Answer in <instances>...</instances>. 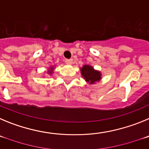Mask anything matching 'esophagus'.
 <instances>
[{"label": "esophagus", "instance_id": "esophagus-1", "mask_svg": "<svg viewBox=\"0 0 149 149\" xmlns=\"http://www.w3.org/2000/svg\"><path fill=\"white\" fill-rule=\"evenodd\" d=\"M65 62L67 65H72V63H73V60L72 59H67V60H65Z\"/></svg>", "mask_w": 149, "mask_h": 149}]
</instances>
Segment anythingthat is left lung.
Returning <instances> with one entry per match:
<instances>
[{"label":"left lung","instance_id":"8db88e82","mask_svg":"<svg viewBox=\"0 0 149 149\" xmlns=\"http://www.w3.org/2000/svg\"><path fill=\"white\" fill-rule=\"evenodd\" d=\"M82 77L85 79L86 82L90 84H95L101 78V74L99 71L95 70L93 66L89 65H84L81 68Z\"/></svg>","mask_w":149,"mask_h":149}]
</instances>
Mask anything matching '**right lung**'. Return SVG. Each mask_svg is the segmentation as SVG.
<instances>
[{"label": "right lung", "instance_id": "obj_1", "mask_svg": "<svg viewBox=\"0 0 149 149\" xmlns=\"http://www.w3.org/2000/svg\"><path fill=\"white\" fill-rule=\"evenodd\" d=\"M53 71H54V67L53 66L50 67V68L48 69V74H52V72H53Z\"/></svg>", "mask_w": 149, "mask_h": 149}]
</instances>
